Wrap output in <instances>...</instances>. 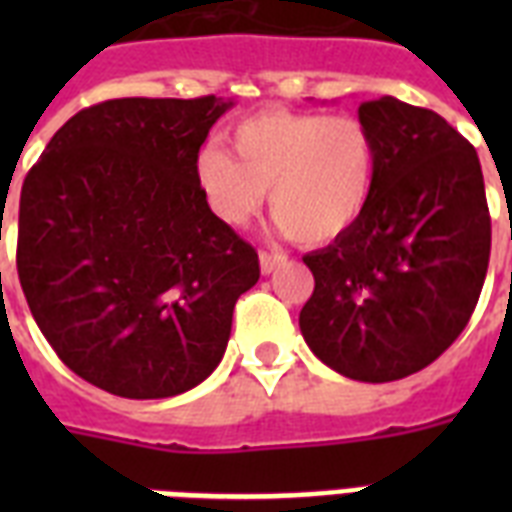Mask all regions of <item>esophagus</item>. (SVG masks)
Returning a JSON list of instances; mask_svg holds the SVG:
<instances>
[{"label":"esophagus","mask_w":512,"mask_h":512,"mask_svg":"<svg viewBox=\"0 0 512 512\" xmlns=\"http://www.w3.org/2000/svg\"><path fill=\"white\" fill-rule=\"evenodd\" d=\"M281 265H287V255H281V252H260V271L265 276L281 268Z\"/></svg>","instance_id":"obj_1"}]
</instances>
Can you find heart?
Returning <instances> with one entry per match:
<instances>
[{
	"label": "heart",
	"mask_w": 512,
	"mask_h": 512,
	"mask_svg": "<svg viewBox=\"0 0 512 512\" xmlns=\"http://www.w3.org/2000/svg\"><path fill=\"white\" fill-rule=\"evenodd\" d=\"M231 151L209 143L193 175L220 223L244 228L268 204L300 244H329L353 231L372 204L377 143L358 116L263 111L228 132Z\"/></svg>",
	"instance_id": "heart-1"
}]
</instances>
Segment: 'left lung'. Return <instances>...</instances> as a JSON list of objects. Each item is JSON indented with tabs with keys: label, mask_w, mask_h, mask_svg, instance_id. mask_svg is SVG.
I'll return each instance as SVG.
<instances>
[{
	"label": "left lung",
	"mask_w": 512,
	"mask_h": 512,
	"mask_svg": "<svg viewBox=\"0 0 512 512\" xmlns=\"http://www.w3.org/2000/svg\"><path fill=\"white\" fill-rule=\"evenodd\" d=\"M377 143L361 223L303 257L316 287L300 311L308 348L342 377L393 382L433 364L468 327L492 220L476 148L428 108L382 95L358 106Z\"/></svg>",
	"instance_id": "1"
}]
</instances>
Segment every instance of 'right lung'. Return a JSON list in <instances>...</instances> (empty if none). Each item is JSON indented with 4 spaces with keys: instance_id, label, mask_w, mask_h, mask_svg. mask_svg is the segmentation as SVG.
Segmentation results:
<instances>
[{
    "instance_id": "obj_1",
    "label": "right lung",
    "mask_w": 512,
    "mask_h": 512,
    "mask_svg": "<svg viewBox=\"0 0 512 512\" xmlns=\"http://www.w3.org/2000/svg\"><path fill=\"white\" fill-rule=\"evenodd\" d=\"M233 108L119 98L71 116L20 191L18 276L60 361L122 398H170L215 372L257 252L220 223L193 162Z\"/></svg>"
}]
</instances>
